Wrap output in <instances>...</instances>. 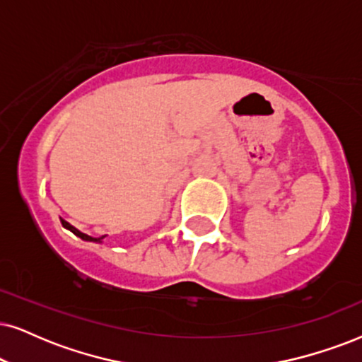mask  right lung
I'll return each instance as SVG.
<instances>
[{
	"instance_id": "add662e5",
	"label": "right lung",
	"mask_w": 362,
	"mask_h": 362,
	"mask_svg": "<svg viewBox=\"0 0 362 362\" xmlns=\"http://www.w3.org/2000/svg\"><path fill=\"white\" fill-rule=\"evenodd\" d=\"M59 221H62V226H63V227L68 228V230H70V232H73V234H75L76 237H80L81 240H86V242H95V244H102L105 237H107V235H102V237H91V235H86V234H83V232H80L78 228L73 227L71 223H68L66 221H63V218H59Z\"/></svg>"
}]
</instances>
